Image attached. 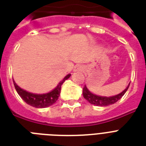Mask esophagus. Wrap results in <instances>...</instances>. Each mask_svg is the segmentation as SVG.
I'll return each mask as SVG.
<instances>
[{"instance_id": "1", "label": "esophagus", "mask_w": 146, "mask_h": 146, "mask_svg": "<svg viewBox=\"0 0 146 146\" xmlns=\"http://www.w3.org/2000/svg\"><path fill=\"white\" fill-rule=\"evenodd\" d=\"M83 70H84V67L82 66H81V65H79V66H77L76 67L74 71H83Z\"/></svg>"}]
</instances>
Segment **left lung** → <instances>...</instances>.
<instances>
[{
	"instance_id": "8db88e82",
	"label": "left lung",
	"mask_w": 146,
	"mask_h": 146,
	"mask_svg": "<svg viewBox=\"0 0 146 146\" xmlns=\"http://www.w3.org/2000/svg\"><path fill=\"white\" fill-rule=\"evenodd\" d=\"M129 84H130V82L122 92H120V93H119L118 95H116V96H110V97L97 96L96 94H93L92 92H91L88 89L86 86H85V87L83 88V90H82V95H83V97H84L85 99H86L90 104H95L96 106H108V105L114 104V103L117 102L118 100H120L122 98V96H123V95L126 93V92L127 91V89L129 86Z\"/></svg>"
}]
</instances>
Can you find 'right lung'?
Instances as JSON below:
<instances>
[{
  "label": "right lung",
  "instance_id": "add662e5",
  "mask_svg": "<svg viewBox=\"0 0 146 146\" xmlns=\"http://www.w3.org/2000/svg\"><path fill=\"white\" fill-rule=\"evenodd\" d=\"M70 76L71 74L66 75L52 91L44 94H35L29 92L18 86L14 80H13V84L17 93L19 94V96L26 103L36 108H44L52 105L57 102L60 93L62 84L65 82V80L70 77Z\"/></svg>",
  "mask_w": 146,
  "mask_h": 146
}]
</instances>
